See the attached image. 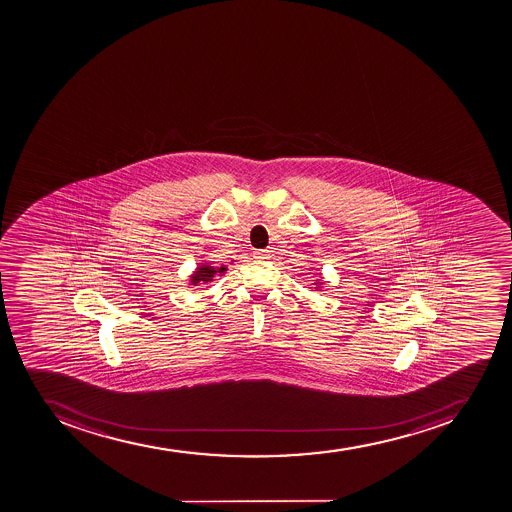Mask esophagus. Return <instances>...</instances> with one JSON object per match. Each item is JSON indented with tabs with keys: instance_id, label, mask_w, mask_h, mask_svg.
Masks as SVG:
<instances>
[{
	"instance_id": "1",
	"label": "esophagus",
	"mask_w": 512,
	"mask_h": 512,
	"mask_svg": "<svg viewBox=\"0 0 512 512\" xmlns=\"http://www.w3.org/2000/svg\"><path fill=\"white\" fill-rule=\"evenodd\" d=\"M254 258H257V260H267V258H270V250H255Z\"/></svg>"
}]
</instances>
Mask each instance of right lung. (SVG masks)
<instances>
[{
  "instance_id": "obj_1",
  "label": "right lung",
  "mask_w": 512,
  "mask_h": 512,
  "mask_svg": "<svg viewBox=\"0 0 512 512\" xmlns=\"http://www.w3.org/2000/svg\"><path fill=\"white\" fill-rule=\"evenodd\" d=\"M227 268L222 265L221 268H213V267H199L196 270L195 275L191 276V285L201 286L206 285L209 281H213V276L218 275V273L226 272Z\"/></svg>"
}]
</instances>
